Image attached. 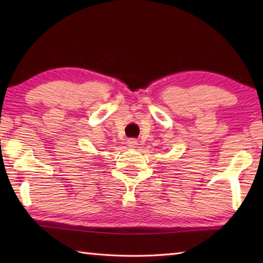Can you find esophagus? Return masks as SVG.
Wrapping results in <instances>:
<instances>
[{
  "mask_svg": "<svg viewBox=\"0 0 263 263\" xmlns=\"http://www.w3.org/2000/svg\"><path fill=\"white\" fill-rule=\"evenodd\" d=\"M127 146L128 147H136L137 146V140L136 139H128L127 140Z\"/></svg>",
  "mask_w": 263,
  "mask_h": 263,
  "instance_id": "esophagus-1",
  "label": "esophagus"
}]
</instances>
